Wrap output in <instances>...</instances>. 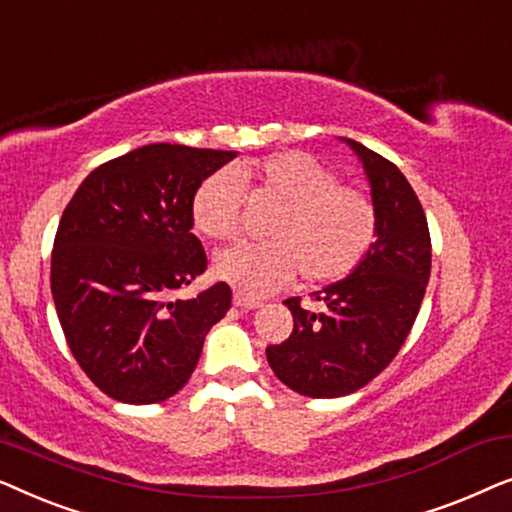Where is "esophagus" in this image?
I'll return each mask as SVG.
<instances>
[{
	"label": "esophagus",
	"instance_id": "1",
	"mask_svg": "<svg viewBox=\"0 0 512 512\" xmlns=\"http://www.w3.org/2000/svg\"><path fill=\"white\" fill-rule=\"evenodd\" d=\"M233 303L237 305V307H242V310H256V307H261L263 303L258 298H251V296H247V293H242V291H237L235 296H233Z\"/></svg>",
	"mask_w": 512,
	"mask_h": 512
}]
</instances>
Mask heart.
I'll return each instance as SVG.
<instances>
[{
  "label": "heart",
  "instance_id": "obj_1",
  "mask_svg": "<svg viewBox=\"0 0 512 512\" xmlns=\"http://www.w3.org/2000/svg\"><path fill=\"white\" fill-rule=\"evenodd\" d=\"M237 173L284 205L268 226L270 242H242L216 254V277L235 289L263 296L289 284L298 270L307 284L338 282L373 247L380 223L373 198L340 184L312 153L277 151L247 160ZM191 219L212 240H228L240 230L242 188L235 172L216 170L200 181Z\"/></svg>",
  "mask_w": 512,
  "mask_h": 512
}]
</instances>
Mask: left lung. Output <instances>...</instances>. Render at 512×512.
<instances>
[{
	"mask_svg": "<svg viewBox=\"0 0 512 512\" xmlns=\"http://www.w3.org/2000/svg\"><path fill=\"white\" fill-rule=\"evenodd\" d=\"M361 158L377 207V240L352 275L314 291L319 310L286 298L293 331L265 349L286 387L310 398H338L382 373L415 324L431 275V235L417 193L380 153L347 139Z\"/></svg>",
	"mask_w": 512,
	"mask_h": 512,
	"instance_id": "obj_1",
	"label": "left lung"
}]
</instances>
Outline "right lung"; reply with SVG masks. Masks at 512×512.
<instances>
[{
	"mask_svg": "<svg viewBox=\"0 0 512 512\" xmlns=\"http://www.w3.org/2000/svg\"><path fill=\"white\" fill-rule=\"evenodd\" d=\"M235 151L149 144L95 167L62 212L51 293L76 363L121 403H160L188 382L233 291L216 282L179 298L207 270L191 233L198 184Z\"/></svg>",
	"mask_w": 512,
	"mask_h": 512,
	"instance_id": "right-lung-1",
	"label": "right lung"
}]
</instances>
